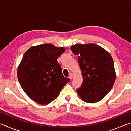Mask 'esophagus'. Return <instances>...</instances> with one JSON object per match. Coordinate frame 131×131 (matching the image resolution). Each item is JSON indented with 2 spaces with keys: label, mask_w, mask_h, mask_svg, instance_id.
I'll return each mask as SVG.
<instances>
[{
  "label": "esophagus",
  "mask_w": 131,
  "mask_h": 131,
  "mask_svg": "<svg viewBox=\"0 0 131 131\" xmlns=\"http://www.w3.org/2000/svg\"><path fill=\"white\" fill-rule=\"evenodd\" d=\"M69 78L70 79H72L73 78V74L72 73H70L69 76Z\"/></svg>",
  "instance_id": "esophagus-1"
}]
</instances>
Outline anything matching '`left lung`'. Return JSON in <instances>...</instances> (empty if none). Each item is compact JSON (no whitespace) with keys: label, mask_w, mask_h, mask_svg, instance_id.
<instances>
[{"label":"left lung","mask_w":131,"mask_h":131,"mask_svg":"<svg viewBox=\"0 0 131 131\" xmlns=\"http://www.w3.org/2000/svg\"><path fill=\"white\" fill-rule=\"evenodd\" d=\"M78 62L83 81L76 90L83 101L94 103L102 100L116 80L113 60L109 52L95 44H76L70 47Z\"/></svg>","instance_id":"8db88e82"}]
</instances>
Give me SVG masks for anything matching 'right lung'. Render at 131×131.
<instances>
[{
  "label": "right lung",
  "mask_w": 131,
  "mask_h": 131,
  "mask_svg": "<svg viewBox=\"0 0 131 131\" xmlns=\"http://www.w3.org/2000/svg\"><path fill=\"white\" fill-rule=\"evenodd\" d=\"M65 48L51 44L32 46L26 51L18 67L17 76L26 94L41 105L55 100L66 83L57 59Z\"/></svg>",
  "instance_id": "add662e5"
}]
</instances>
